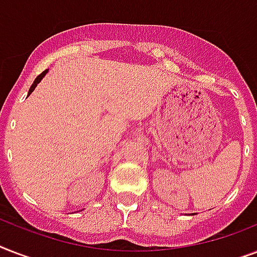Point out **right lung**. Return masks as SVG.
Segmentation results:
<instances>
[{"label":"right lung","mask_w":257,"mask_h":257,"mask_svg":"<svg viewBox=\"0 0 257 257\" xmlns=\"http://www.w3.org/2000/svg\"><path fill=\"white\" fill-rule=\"evenodd\" d=\"M46 72H48V70H44V72H42L41 74H38L37 77H36V80H34V82H33V84H32V86H30V89H29V94H30V93H32V92H33V90H34V88H36V86H37V84H38V82L41 81V80H42V77H44V76H45V73H46Z\"/></svg>","instance_id":"add662e5"}]
</instances>
